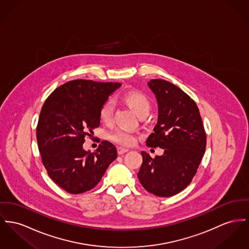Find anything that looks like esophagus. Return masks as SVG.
Here are the masks:
<instances>
[{"label": "esophagus", "instance_id": "obj_1", "mask_svg": "<svg viewBox=\"0 0 249 249\" xmlns=\"http://www.w3.org/2000/svg\"><path fill=\"white\" fill-rule=\"evenodd\" d=\"M126 152H128V149L124 148V147H118V154L119 155H123V154H124Z\"/></svg>", "mask_w": 249, "mask_h": 249}]
</instances>
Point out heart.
Returning <instances> with one entry per match:
<instances>
[{"label":"heart","mask_w":249,"mask_h":249,"mask_svg":"<svg viewBox=\"0 0 249 249\" xmlns=\"http://www.w3.org/2000/svg\"><path fill=\"white\" fill-rule=\"evenodd\" d=\"M122 101L126 104L139 117H145L149 113L151 104L148 97L142 92L137 90H129L124 92ZM100 120L104 124H109L113 117V105L111 101H106L101 106L99 110ZM108 139L122 146H132L137 142V136L132 132L116 129L108 134Z\"/></svg>","instance_id":"1"}]
</instances>
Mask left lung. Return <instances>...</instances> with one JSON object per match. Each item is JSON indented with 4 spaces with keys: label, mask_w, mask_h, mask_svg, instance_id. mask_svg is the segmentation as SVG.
<instances>
[{
    "label": "left lung",
    "mask_w": 249,
    "mask_h": 249,
    "mask_svg": "<svg viewBox=\"0 0 249 249\" xmlns=\"http://www.w3.org/2000/svg\"><path fill=\"white\" fill-rule=\"evenodd\" d=\"M148 86L158 100L159 119L146 144L164 149V154L151 158L142 151L138 178L147 192L169 197L192 182L207 136L196 103L182 89L162 79H152Z\"/></svg>",
    "instance_id": "obj_1"
}]
</instances>
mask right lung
I'll list each match as a JSON object with an SVG mask.
<instances>
[{
	"label": "right lung",
	"instance_id": "right-lung-1",
	"mask_svg": "<svg viewBox=\"0 0 249 249\" xmlns=\"http://www.w3.org/2000/svg\"><path fill=\"white\" fill-rule=\"evenodd\" d=\"M120 83L77 79L56 88L42 106L36 125L41 161L51 179L72 195L99 183L117 149L107 141L94 152L83 149L85 138L100 124L99 110Z\"/></svg>",
	"mask_w": 249,
	"mask_h": 249
}]
</instances>
